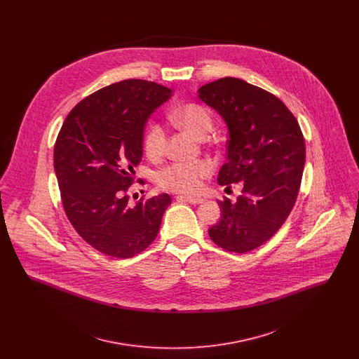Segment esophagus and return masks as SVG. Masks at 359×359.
<instances>
[{
  "label": "esophagus",
  "mask_w": 359,
  "mask_h": 359,
  "mask_svg": "<svg viewBox=\"0 0 359 359\" xmlns=\"http://www.w3.org/2000/svg\"><path fill=\"white\" fill-rule=\"evenodd\" d=\"M182 198L188 203H191V205H199V203L203 202L202 198H195V196H182Z\"/></svg>",
  "instance_id": "34e87169"
}]
</instances>
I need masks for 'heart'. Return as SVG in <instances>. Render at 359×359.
I'll list each match as a JSON object with an SVG mask.
<instances>
[{"instance_id": "b5f03b06", "label": "heart", "mask_w": 359, "mask_h": 359, "mask_svg": "<svg viewBox=\"0 0 359 359\" xmlns=\"http://www.w3.org/2000/svg\"><path fill=\"white\" fill-rule=\"evenodd\" d=\"M173 121L182 128L187 129L195 136L205 137L212 128V114L211 111L201 103H187L176 109L172 114ZM167 135L164 128L152 122L148 126V130L144 138L145 152L156 157L164 152ZM212 171V167L208 161H175L164 165L154 173V182L161 189L172 192L194 194Z\"/></svg>"}]
</instances>
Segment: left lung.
I'll list each match as a JSON object with an SVG mask.
<instances>
[{"mask_svg":"<svg viewBox=\"0 0 359 359\" xmlns=\"http://www.w3.org/2000/svg\"><path fill=\"white\" fill-rule=\"evenodd\" d=\"M199 98L222 116L230 138L221 186L242 182L233 203L218 201L221 221L210 238L233 253H248L272 238L299 195L306 161L300 125L272 93L238 78H221L199 88Z\"/></svg>","mask_w":359,"mask_h":359,"instance_id":"obj_1","label":"left lung"}]
</instances>
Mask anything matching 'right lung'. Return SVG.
<instances>
[{"label": "right lung", "instance_id": "add662e5", "mask_svg": "<svg viewBox=\"0 0 359 359\" xmlns=\"http://www.w3.org/2000/svg\"><path fill=\"white\" fill-rule=\"evenodd\" d=\"M168 87L126 79L90 94L57 135L53 167L62 205L76 233L103 255L130 258L157 237L171 196L129 205L135 167L142 158L145 122L171 98Z\"/></svg>", "mask_w": 359, "mask_h": 359}]
</instances>
